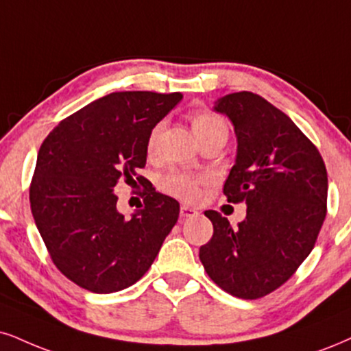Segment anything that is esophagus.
Instances as JSON below:
<instances>
[{
    "label": "esophagus",
    "instance_id": "34e87169",
    "mask_svg": "<svg viewBox=\"0 0 351 351\" xmlns=\"http://www.w3.org/2000/svg\"><path fill=\"white\" fill-rule=\"evenodd\" d=\"M198 215V211L195 208L189 205H182L180 206V218H192V216Z\"/></svg>",
    "mask_w": 351,
    "mask_h": 351
}]
</instances>
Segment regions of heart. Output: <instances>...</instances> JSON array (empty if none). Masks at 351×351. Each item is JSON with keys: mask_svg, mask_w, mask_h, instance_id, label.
<instances>
[{"mask_svg": "<svg viewBox=\"0 0 351 351\" xmlns=\"http://www.w3.org/2000/svg\"><path fill=\"white\" fill-rule=\"evenodd\" d=\"M190 127L195 133L198 141L210 140V138H228V123L221 115L208 109H198L190 112L189 115ZM162 130V123L154 125L151 128L148 140H146V154L154 158L156 149H158L159 133ZM203 177L189 174L182 171H172L162 179L164 192L171 193L182 200H195L200 193V185L203 184Z\"/></svg>", "mask_w": 351, "mask_h": 351, "instance_id": "obj_1", "label": "heart"}]
</instances>
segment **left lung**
<instances>
[{
	"mask_svg": "<svg viewBox=\"0 0 351 351\" xmlns=\"http://www.w3.org/2000/svg\"><path fill=\"white\" fill-rule=\"evenodd\" d=\"M215 110L231 119L237 136L223 192L228 202H244L247 216L231 228L206 210L213 236L198 255L219 288L258 300L287 283L314 249L327 213V169L314 143L258 94H229Z\"/></svg>",
	"mask_w": 351,
	"mask_h": 351,
	"instance_id": "1",
	"label": "left lung"
}]
</instances>
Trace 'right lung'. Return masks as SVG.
I'll return each instance as SVG.
<instances>
[{
	"instance_id": "1",
	"label": "right lung",
	"mask_w": 351,
	"mask_h": 351,
	"mask_svg": "<svg viewBox=\"0 0 351 351\" xmlns=\"http://www.w3.org/2000/svg\"><path fill=\"white\" fill-rule=\"evenodd\" d=\"M180 99V93H112L63 119L43 140L30 210L51 262L77 287L107 295L135 285L177 223L179 202L151 184L132 218L119 213L114 189L146 184L136 172L146 164V140Z\"/></svg>"
}]
</instances>
